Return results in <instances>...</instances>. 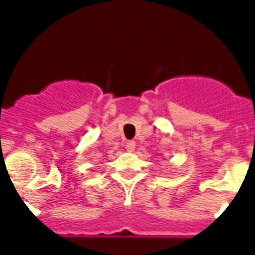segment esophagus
<instances>
[{
    "label": "esophagus",
    "mask_w": 255,
    "mask_h": 255,
    "mask_svg": "<svg viewBox=\"0 0 255 255\" xmlns=\"http://www.w3.org/2000/svg\"><path fill=\"white\" fill-rule=\"evenodd\" d=\"M125 148L128 150H129V152H132V150H134V148H135V141L134 140L126 141V143H125Z\"/></svg>",
    "instance_id": "34e87169"
}]
</instances>
